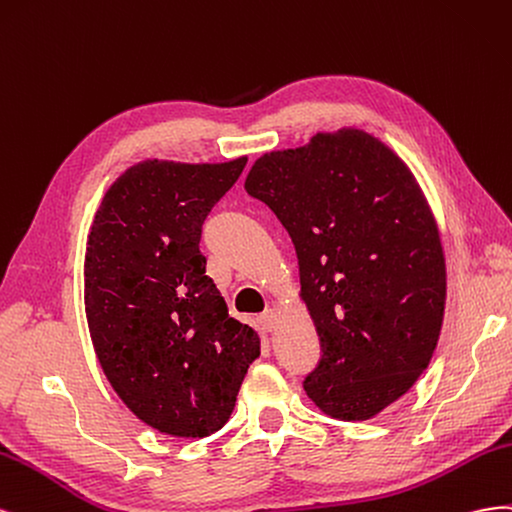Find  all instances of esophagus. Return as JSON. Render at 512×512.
<instances>
[{"label": "esophagus", "instance_id": "esophagus-1", "mask_svg": "<svg viewBox=\"0 0 512 512\" xmlns=\"http://www.w3.org/2000/svg\"><path fill=\"white\" fill-rule=\"evenodd\" d=\"M259 328L264 330V332H272L274 330V326H276V313L274 311H268V313H264V315H259Z\"/></svg>", "mask_w": 512, "mask_h": 512}]
</instances>
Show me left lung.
I'll return each mask as SVG.
<instances>
[{"instance_id":"1","label":"left lung","mask_w":512,"mask_h":512,"mask_svg":"<svg viewBox=\"0 0 512 512\" xmlns=\"http://www.w3.org/2000/svg\"><path fill=\"white\" fill-rule=\"evenodd\" d=\"M244 186L296 246L321 341L306 394L334 418H373L429 367L444 319L440 233L414 175L347 128L261 156Z\"/></svg>"}]
</instances>
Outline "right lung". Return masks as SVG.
Returning <instances> with one entry per match:
<instances>
[{"label":"right lung","instance_id":"obj_1","mask_svg":"<svg viewBox=\"0 0 512 512\" xmlns=\"http://www.w3.org/2000/svg\"><path fill=\"white\" fill-rule=\"evenodd\" d=\"M246 158L223 165L145 160L115 182L85 253V315L102 371L145 425L206 437L236 405L259 358L206 274L201 227Z\"/></svg>","mask_w":512,"mask_h":512}]
</instances>
